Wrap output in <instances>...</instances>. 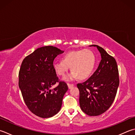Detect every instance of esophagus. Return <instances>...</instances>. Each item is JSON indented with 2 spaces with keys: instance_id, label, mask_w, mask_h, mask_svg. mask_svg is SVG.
<instances>
[{
  "instance_id": "esophagus-1",
  "label": "esophagus",
  "mask_w": 135,
  "mask_h": 135,
  "mask_svg": "<svg viewBox=\"0 0 135 135\" xmlns=\"http://www.w3.org/2000/svg\"><path fill=\"white\" fill-rule=\"evenodd\" d=\"M67 85H68V88H69V89L72 88L74 86V84H69V83H68Z\"/></svg>"
}]
</instances>
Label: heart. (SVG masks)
<instances>
[{
  "instance_id": "obj_1",
  "label": "heart",
  "mask_w": 135,
  "mask_h": 135,
  "mask_svg": "<svg viewBox=\"0 0 135 135\" xmlns=\"http://www.w3.org/2000/svg\"><path fill=\"white\" fill-rule=\"evenodd\" d=\"M95 62V56L91 50H78L65 53L62 57V61H55L52 66L57 74L62 76L71 68L72 71L64 78L66 81H73L78 77L84 80L91 74Z\"/></svg>"
}]
</instances>
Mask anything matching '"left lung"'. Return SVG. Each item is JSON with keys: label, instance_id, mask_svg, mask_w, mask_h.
I'll return each instance as SVG.
<instances>
[{"label": "left lung", "instance_id": "obj_1", "mask_svg": "<svg viewBox=\"0 0 135 135\" xmlns=\"http://www.w3.org/2000/svg\"><path fill=\"white\" fill-rule=\"evenodd\" d=\"M101 56L97 70L83 83L77 84L80 91V105L89 116H98L106 112L115 98L119 84L117 61L97 45Z\"/></svg>", "mask_w": 135, "mask_h": 135}]
</instances>
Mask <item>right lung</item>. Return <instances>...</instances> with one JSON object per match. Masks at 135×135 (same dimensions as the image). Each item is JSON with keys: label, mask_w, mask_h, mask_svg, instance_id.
Returning a JSON list of instances; mask_svg holds the SVG:
<instances>
[{"label": "right lung", "mask_w": 135, "mask_h": 135, "mask_svg": "<svg viewBox=\"0 0 135 135\" xmlns=\"http://www.w3.org/2000/svg\"><path fill=\"white\" fill-rule=\"evenodd\" d=\"M63 52L55 47H42L25 57L21 65L18 86L28 109L39 117H53L61 108L68 88L65 82L59 81L52 64Z\"/></svg>", "instance_id": "1"}]
</instances>
